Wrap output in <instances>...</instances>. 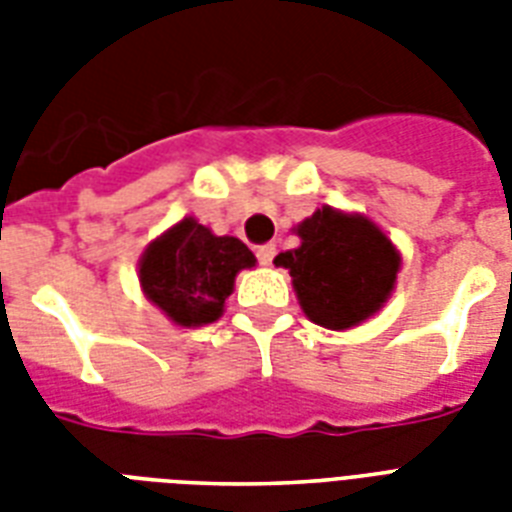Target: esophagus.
Listing matches in <instances>:
<instances>
[{
  "instance_id": "1",
  "label": "esophagus",
  "mask_w": 512,
  "mask_h": 512,
  "mask_svg": "<svg viewBox=\"0 0 512 512\" xmlns=\"http://www.w3.org/2000/svg\"><path fill=\"white\" fill-rule=\"evenodd\" d=\"M273 257H276V244H263V247H257V260H260V265H271Z\"/></svg>"
}]
</instances>
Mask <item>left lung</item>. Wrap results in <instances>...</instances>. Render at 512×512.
Returning a JSON list of instances; mask_svg holds the SVG:
<instances>
[{"label": "left lung", "mask_w": 512, "mask_h": 512, "mask_svg": "<svg viewBox=\"0 0 512 512\" xmlns=\"http://www.w3.org/2000/svg\"><path fill=\"white\" fill-rule=\"evenodd\" d=\"M295 233L300 247L279 252L273 263L289 271L297 303L313 324L345 332L380 313L401 271V252L380 225L324 204Z\"/></svg>", "instance_id": "left-lung-1"}]
</instances>
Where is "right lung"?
<instances>
[{"mask_svg":"<svg viewBox=\"0 0 512 512\" xmlns=\"http://www.w3.org/2000/svg\"><path fill=\"white\" fill-rule=\"evenodd\" d=\"M255 263L244 241L217 236L188 215L148 244L138 260V279L148 303L172 324L207 327L223 316L239 271Z\"/></svg>","mask_w":512,"mask_h":512,"instance_id":"right-lung-1","label":"right lung"}]
</instances>
